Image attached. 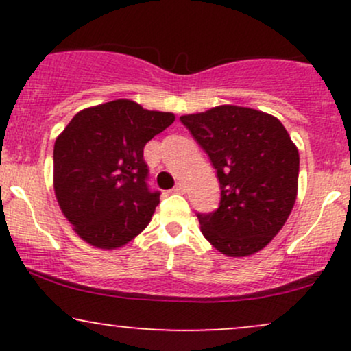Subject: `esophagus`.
Instances as JSON below:
<instances>
[{
  "label": "esophagus",
  "mask_w": 351,
  "mask_h": 351,
  "mask_svg": "<svg viewBox=\"0 0 351 351\" xmlns=\"http://www.w3.org/2000/svg\"><path fill=\"white\" fill-rule=\"evenodd\" d=\"M173 191L184 193V191H186V186H184V183H176V186H175V189H173Z\"/></svg>",
  "instance_id": "esophagus-1"
}]
</instances>
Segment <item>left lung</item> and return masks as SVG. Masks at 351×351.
<instances>
[{
  "instance_id": "left-lung-1",
  "label": "left lung",
  "mask_w": 351,
  "mask_h": 351,
  "mask_svg": "<svg viewBox=\"0 0 351 351\" xmlns=\"http://www.w3.org/2000/svg\"><path fill=\"white\" fill-rule=\"evenodd\" d=\"M180 120L208 153L219 180V206L198 213L203 236L229 257L264 249L297 198L299 150L285 127L276 117L237 106Z\"/></svg>"
}]
</instances>
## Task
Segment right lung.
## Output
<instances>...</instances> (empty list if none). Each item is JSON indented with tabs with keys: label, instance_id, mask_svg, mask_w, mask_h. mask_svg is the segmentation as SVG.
Returning a JSON list of instances; mask_svg holds the SVG:
<instances>
[{
	"label": "right lung",
	"instance_id": "add662e5",
	"mask_svg": "<svg viewBox=\"0 0 351 351\" xmlns=\"http://www.w3.org/2000/svg\"><path fill=\"white\" fill-rule=\"evenodd\" d=\"M175 122L119 99L74 115L54 143V191L64 216L88 244L115 249L138 236L160 203L148 186L143 148Z\"/></svg>",
	"mask_w": 351,
	"mask_h": 351
}]
</instances>
